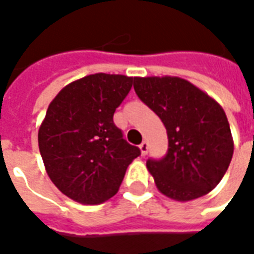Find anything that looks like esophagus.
Segmentation results:
<instances>
[{"label": "esophagus", "instance_id": "34e87169", "mask_svg": "<svg viewBox=\"0 0 254 254\" xmlns=\"http://www.w3.org/2000/svg\"><path fill=\"white\" fill-rule=\"evenodd\" d=\"M138 147L141 149V155H143V156H145V155L148 154V143H147V141H143Z\"/></svg>", "mask_w": 254, "mask_h": 254}]
</instances>
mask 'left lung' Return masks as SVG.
I'll use <instances>...</instances> for the list:
<instances>
[{
    "mask_svg": "<svg viewBox=\"0 0 254 254\" xmlns=\"http://www.w3.org/2000/svg\"><path fill=\"white\" fill-rule=\"evenodd\" d=\"M133 87L167 132V154L147 160L158 189L178 201L207 194L223 178L234 151L223 109L180 77H134Z\"/></svg>",
    "mask_w": 254,
    "mask_h": 254,
    "instance_id": "1",
    "label": "left lung"
}]
</instances>
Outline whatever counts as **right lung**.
<instances>
[{"mask_svg":"<svg viewBox=\"0 0 254 254\" xmlns=\"http://www.w3.org/2000/svg\"><path fill=\"white\" fill-rule=\"evenodd\" d=\"M133 77L96 73L73 81L54 98L38 133L53 184L81 204L116 194L127 166L141 154L113 121Z\"/></svg>","mask_w":254,"mask_h":254,"instance_id":"1","label":"right lung"}]
</instances>
